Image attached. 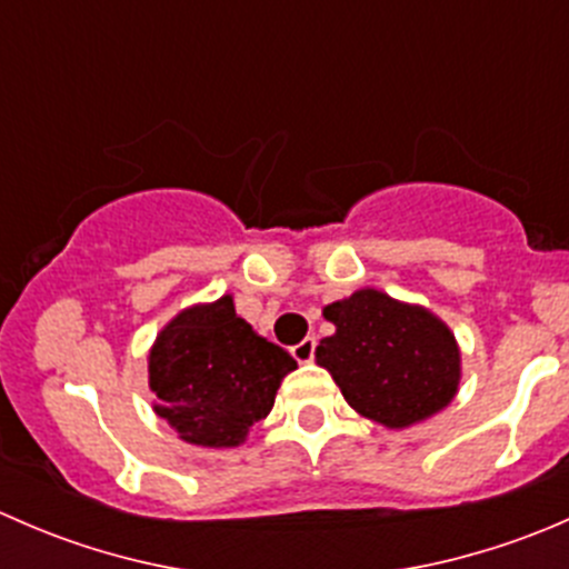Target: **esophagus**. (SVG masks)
Instances as JSON below:
<instances>
[{
    "instance_id": "obj_1",
    "label": "esophagus",
    "mask_w": 569,
    "mask_h": 569,
    "mask_svg": "<svg viewBox=\"0 0 569 569\" xmlns=\"http://www.w3.org/2000/svg\"><path fill=\"white\" fill-rule=\"evenodd\" d=\"M313 349H317V338H302L297 347H291V355L297 358V363H311Z\"/></svg>"
}]
</instances>
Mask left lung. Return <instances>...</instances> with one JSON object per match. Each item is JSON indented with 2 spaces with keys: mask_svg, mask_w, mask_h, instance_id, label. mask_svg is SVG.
Returning a JSON list of instances; mask_svg holds the SVG:
<instances>
[{
  "mask_svg": "<svg viewBox=\"0 0 569 569\" xmlns=\"http://www.w3.org/2000/svg\"><path fill=\"white\" fill-rule=\"evenodd\" d=\"M321 317L336 332L319 341L317 363L355 412L407 429L455 401L462 352L438 313L366 286L325 306Z\"/></svg>",
  "mask_w": 569,
  "mask_h": 569,
  "instance_id": "obj_1",
  "label": "left lung"
}]
</instances>
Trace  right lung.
I'll return each mask as SVG.
<instances>
[{"instance_id": "1", "label": "right lung", "mask_w": 569, "mask_h": 569, "mask_svg": "<svg viewBox=\"0 0 569 569\" xmlns=\"http://www.w3.org/2000/svg\"><path fill=\"white\" fill-rule=\"evenodd\" d=\"M297 360L237 313L233 295L178 311L148 349L153 412L183 443L237 449Z\"/></svg>"}]
</instances>
